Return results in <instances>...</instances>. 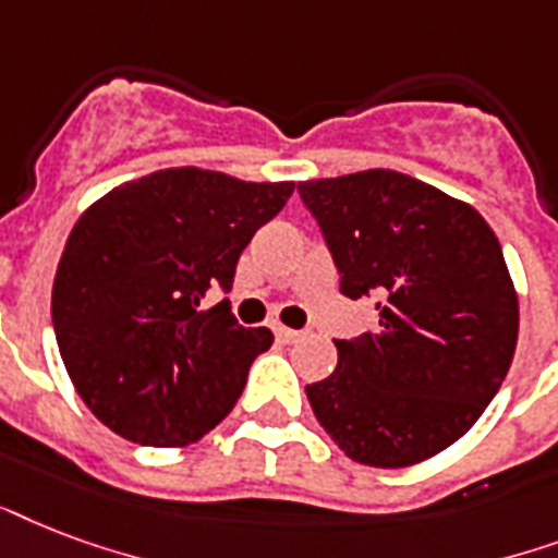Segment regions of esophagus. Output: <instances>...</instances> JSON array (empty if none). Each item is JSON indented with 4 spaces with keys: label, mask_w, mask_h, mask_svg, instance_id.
Segmentation results:
<instances>
[{
    "label": "esophagus",
    "mask_w": 558,
    "mask_h": 558,
    "mask_svg": "<svg viewBox=\"0 0 558 558\" xmlns=\"http://www.w3.org/2000/svg\"><path fill=\"white\" fill-rule=\"evenodd\" d=\"M276 338L282 340V343H296V340L302 338V331H296V328H284V326H274Z\"/></svg>",
    "instance_id": "1"
}]
</instances>
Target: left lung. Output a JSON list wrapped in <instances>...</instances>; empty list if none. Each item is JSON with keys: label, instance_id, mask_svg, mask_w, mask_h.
<instances>
[{"label": "left lung", "instance_id": "obj_1", "mask_svg": "<svg viewBox=\"0 0 558 558\" xmlns=\"http://www.w3.org/2000/svg\"><path fill=\"white\" fill-rule=\"evenodd\" d=\"M340 293L378 296V326L335 340L338 369L308 384L314 416L355 463L401 469L457 442L507 378L518 296L489 223L399 171L296 185Z\"/></svg>", "mask_w": 558, "mask_h": 558}]
</instances>
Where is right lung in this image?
I'll return each instance as SVG.
<instances>
[{"label":"right lung","mask_w":558,"mask_h":558,"mask_svg":"<svg viewBox=\"0 0 558 558\" xmlns=\"http://www.w3.org/2000/svg\"><path fill=\"white\" fill-rule=\"evenodd\" d=\"M293 183H244L168 168L104 194L77 218L51 288L66 373L104 425L174 448L201 439L239 401L250 364L270 349L230 302L235 265Z\"/></svg>","instance_id":"obj_1"}]
</instances>
